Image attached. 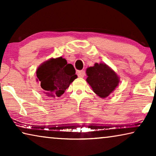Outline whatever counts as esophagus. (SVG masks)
Instances as JSON below:
<instances>
[{
    "label": "esophagus",
    "mask_w": 156,
    "mask_h": 156,
    "mask_svg": "<svg viewBox=\"0 0 156 156\" xmlns=\"http://www.w3.org/2000/svg\"><path fill=\"white\" fill-rule=\"evenodd\" d=\"M77 75L79 77H83L85 75V72L83 70H79L77 72Z\"/></svg>",
    "instance_id": "obj_1"
}]
</instances>
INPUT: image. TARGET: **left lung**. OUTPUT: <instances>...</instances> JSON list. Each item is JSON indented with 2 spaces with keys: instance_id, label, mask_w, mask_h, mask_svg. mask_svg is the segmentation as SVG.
<instances>
[{
  "instance_id": "left-lung-1",
  "label": "left lung",
  "mask_w": 156,
  "mask_h": 156,
  "mask_svg": "<svg viewBox=\"0 0 156 156\" xmlns=\"http://www.w3.org/2000/svg\"><path fill=\"white\" fill-rule=\"evenodd\" d=\"M87 82L93 91L101 98H106L114 91L119 83V78L115 72L103 63H95L87 69Z\"/></svg>"
}]
</instances>
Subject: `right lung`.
Here are the masks:
<instances>
[{"mask_svg": "<svg viewBox=\"0 0 156 156\" xmlns=\"http://www.w3.org/2000/svg\"><path fill=\"white\" fill-rule=\"evenodd\" d=\"M73 65L62 57L51 58L37 70V81L49 97H60L77 76Z\"/></svg>", "mask_w": 156, "mask_h": 156, "instance_id": "add662e5", "label": "right lung"}]
</instances>
